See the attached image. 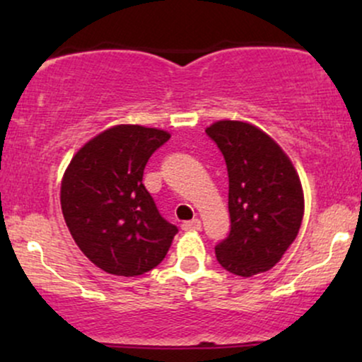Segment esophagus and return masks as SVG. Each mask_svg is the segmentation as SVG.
Segmentation results:
<instances>
[{"label":"esophagus","instance_id":"obj_1","mask_svg":"<svg viewBox=\"0 0 362 362\" xmlns=\"http://www.w3.org/2000/svg\"><path fill=\"white\" fill-rule=\"evenodd\" d=\"M182 230H185V231H197V230H201V221H199L197 218L192 219V221H185L184 224H182Z\"/></svg>","mask_w":362,"mask_h":362}]
</instances>
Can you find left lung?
<instances>
[{"instance_id":"left-lung-1","label":"left lung","mask_w":362,"mask_h":362,"mask_svg":"<svg viewBox=\"0 0 362 362\" xmlns=\"http://www.w3.org/2000/svg\"><path fill=\"white\" fill-rule=\"evenodd\" d=\"M226 161L231 230L216 259L235 276L272 269L300 231L305 197L300 177L279 144L259 127L218 120L206 129Z\"/></svg>"}]
</instances>
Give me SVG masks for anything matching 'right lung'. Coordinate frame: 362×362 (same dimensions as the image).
<instances>
[{
  "instance_id": "right-lung-1",
  "label": "right lung",
  "mask_w": 362,
  "mask_h": 362,
  "mask_svg": "<svg viewBox=\"0 0 362 362\" xmlns=\"http://www.w3.org/2000/svg\"><path fill=\"white\" fill-rule=\"evenodd\" d=\"M168 139L161 129L120 124L90 139L66 168L62 216L80 250L102 271L141 276L167 255L178 230L160 214L143 173Z\"/></svg>"
}]
</instances>
